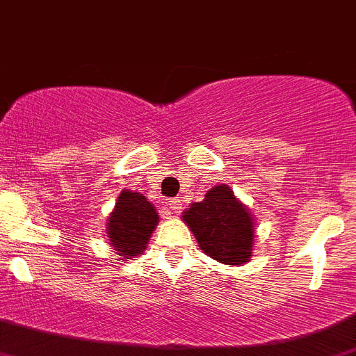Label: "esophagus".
I'll use <instances>...</instances> for the list:
<instances>
[{
	"mask_svg": "<svg viewBox=\"0 0 356 356\" xmlns=\"http://www.w3.org/2000/svg\"><path fill=\"white\" fill-rule=\"evenodd\" d=\"M168 205H170V209L173 212H178L179 209H181V204H179L178 199H170V200H168Z\"/></svg>",
	"mask_w": 356,
	"mask_h": 356,
	"instance_id": "34e87169",
	"label": "esophagus"
}]
</instances>
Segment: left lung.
I'll return each instance as SVG.
<instances>
[{"instance_id":"obj_1","label":"left lung","mask_w":356,"mask_h":356,"mask_svg":"<svg viewBox=\"0 0 356 356\" xmlns=\"http://www.w3.org/2000/svg\"><path fill=\"white\" fill-rule=\"evenodd\" d=\"M183 221L200 250L211 259L228 266H241L250 260L254 218L228 185H216L209 190L202 202H193L183 212Z\"/></svg>"}]
</instances>
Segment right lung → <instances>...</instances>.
Returning a JSON list of instances; mask_svg holds the SVG:
<instances>
[{
	"label": "right lung",
	"mask_w": 356,
	"mask_h": 356,
	"mask_svg": "<svg viewBox=\"0 0 356 356\" xmlns=\"http://www.w3.org/2000/svg\"><path fill=\"white\" fill-rule=\"evenodd\" d=\"M157 222L156 207L142 193L123 190L108 218L109 243L120 260L140 255Z\"/></svg>",
	"instance_id": "1"
}]
</instances>
